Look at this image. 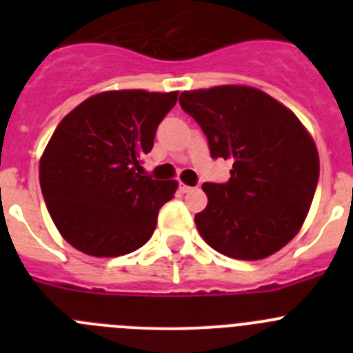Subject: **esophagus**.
Listing matches in <instances>:
<instances>
[{"label":"esophagus","mask_w":353,"mask_h":353,"mask_svg":"<svg viewBox=\"0 0 353 353\" xmlns=\"http://www.w3.org/2000/svg\"><path fill=\"white\" fill-rule=\"evenodd\" d=\"M180 191H182V192H191L192 187L191 185H185V183H180Z\"/></svg>","instance_id":"1"}]
</instances>
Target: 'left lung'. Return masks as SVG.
Returning <instances> with one entry per match:
<instances>
[{
    "label": "left lung",
    "instance_id": "left-lung-1",
    "mask_svg": "<svg viewBox=\"0 0 353 353\" xmlns=\"http://www.w3.org/2000/svg\"><path fill=\"white\" fill-rule=\"evenodd\" d=\"M214 159L233 162L224 183L205 182L208 205L194 215L199 235L236 260H261L297 235L316 191L320 159L299 118L251 86L180 93Z\"/></svg>",
    "mask_w": 353,
    "mask_h": 353
}]
</instances>
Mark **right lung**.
Returning a JSON list of instances; mask_svg holds the SVG:
<instances>
[{
    "label": "right lung",
    "instance_id": "1",
    "mask_svg": "<svg viewBox=\"0 0 353 353\" xmlns=\"http://www.w3.org/2000/svg\"><path fill=\"white\" fill-rule=\"evenodd\" d=\"M176 99V92H104L56 127L40 159V187L58 232L77 251L113 258L150 240L176 182L141 174V159Z\"/></svg>",
    "mask_w": 353,
    "mask_h": 353
}]
</instances>
